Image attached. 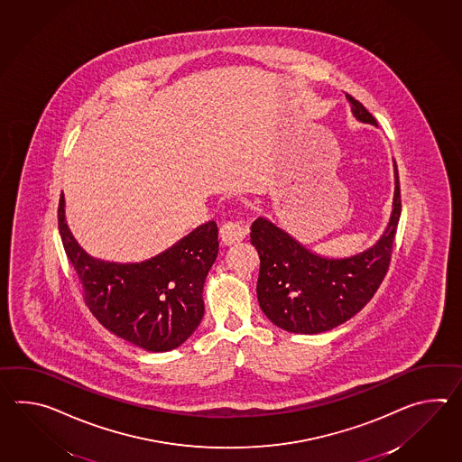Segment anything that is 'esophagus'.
<instances>
[{
	"label": "esophagus",
	"mask_w": 462,
	"mask_h": 462,
	"mask_svg": "<svg viewBox=\"0 0 462 462\" xmlns=\"http://www.w3.org/2000/svg\"><path fill=\"white\" fill-rule=\"evenodd\" d=\"M246 232H248V228L242 226L240 222L228 220L224 226H220V238L226 245H234V244H238L245 238Z\"/></svg>",
	"instance_id": "34e87169"
}]
</instances>
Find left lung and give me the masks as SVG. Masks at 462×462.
Masks as SVG:
<instances>
[{"mask_svg":"<svg viewBox=\"0 0 462 462\" xmlns=\"http://www.w3.org/2000/svg\"><path fill=\"white\" fill-rule=\"evenodd\" d=\"M346 97L358 121L376 125L363 104L348 94ZM400 216V177L394 164L390 224L374 245L356 255H317L267 218H256L250 242L260 256L256 297L262 311L273 325L300 335L323 333L355 317L390 268Z\"/></svg>","mask_w":462,"mask_h":462,"instance_id":"obj_1","label":"left lung"}]
</instances>
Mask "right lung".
Segmentation results:
<instances>
[{
  "instance_id": "add662e5",
  "label": "right lung",
  "mask_w": 462,
  "mask_h": 462,
  "mask_svg": "<svg viewBox=\"0 0 462 462\" xmlns=\"http://www.w3.org/2000/svg\"><path fill=\"white\" fill-rule=\"evenodd\" d=\"M58 226L82 298L104 328L154 353L171 351L190 338L204 317V283L218 254L214 220L141 263H114L88 255L68 228L62 194Z\"/></svg>"
}]
</instances>
